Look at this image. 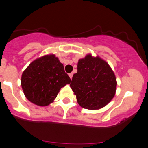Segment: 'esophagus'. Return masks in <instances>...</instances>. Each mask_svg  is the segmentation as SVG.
<instances>
[{
    "label": "esophagus",
    "mask_w": 148,
    "mask_h": 148,
    "mask_svg": "<svg viewBox=\"0 0 148 148\" xmlns=\"http://www.w3.org/2000/svg\"><path fill=\"white\" fill-rule=\"evenodd\" d=\"M69 76H70V78L72 79V76H73V73H70V74H69Z\"/></svg>",
    "instance_id": "1"
}]
</instances>
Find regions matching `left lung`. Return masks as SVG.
Returning a JSON list of instances; mask_svg holds the SVG:
<instances>
[{
    "mask_svg": "<svg viewBox=\"0 0 148 148\" xmlns=\"http://www.w3.org/2000/svg\"><path fill=\"white\" fill-rule=\"evenodd\" d=\"M78 72L70 83L78 104L84 108L98 110L115 96L117 80L108 63L97 55L88 54L78 62Z\"/></svg>",
    "mask_w": 148,
    "mask_h": 148,
    "instance_id": "1",
    "label": "left lung"
}]
</instances>
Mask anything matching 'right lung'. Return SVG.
I'll list each match as a JSON object with an SVG mask.
<instances>
[{"mask_svg": "<svg viewBox=\"0 0 148 148\" xmlns=\"http://www.w3.org/2000/svg\"><path fill=\"white\" fill-rule=\"evenodd\" d=\"M63 65L53 54L37 58L30 63L21 77V86L28 100L37 106L54 102L60 89L70 84Z\"/></svg>", "mask_w": 148, "mask_h": 148, "instance_id": "right-lung-1", "label": "right lung"}]
</instances>
